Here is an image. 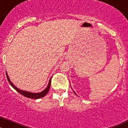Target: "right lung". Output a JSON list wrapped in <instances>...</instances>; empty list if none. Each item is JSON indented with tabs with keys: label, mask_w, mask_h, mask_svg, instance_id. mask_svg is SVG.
<instances>
[{
	"label": "right lung",
	"mask_w": 128,
	"mask_h": 128,
	"mask_svg": "<svg viewBox=\"0 0 128 128\" xmlns=\"http://www.w3.org/2000/svg\"><path fill=\"white\" fill-rule=\"evenodd\" d=\"M6 76H7V79H8V80L9 82H10V84L11 85V86L13 87L14 89H15V90H16V91H17L18 93H20V94H22V96H25V97H26V98H30V99H39V98H43V97H44V96H46V95L48 93V90H49V88H50L51 79H50V81H49V82H48V86H47V87L46 88V89H45V90H44V91L42 92H40V93L34 94V93H30V92H29L24 91V90H20V89L17 88H16V87L15 86H14V84H13V83L11 82V81H10V78H9V77H8V74H7V73H6Z\"/></svg>",
	"instance_id": "add662e5"
}]
</instances>
